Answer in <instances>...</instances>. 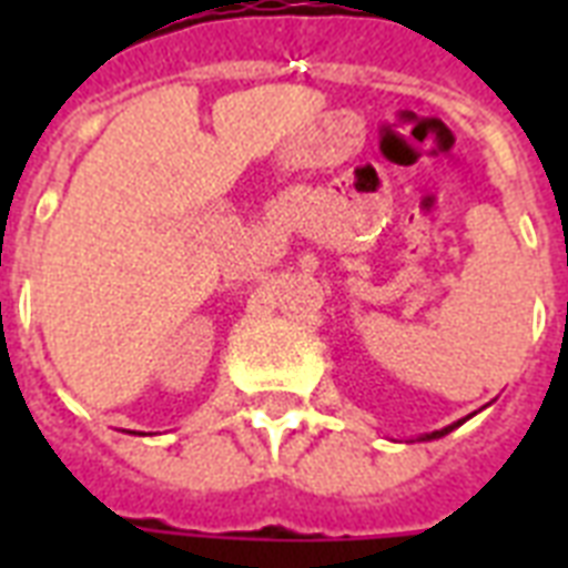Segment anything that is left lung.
Segmentation results:
<instances>
[{"instance_id":"left-lung-1","label":"left lung","mask_w":568,"mask_h":568,"mask_svg":"<svg viewBox=\"0 0 568 568\" xmlns=\"http://www.w3.org/2000/svg\"><path fill=\"white\" fill-rule=\"evenodd\" d=\"M459 424H463V422H457V424H448V427H442V430H433V433H427V436H424V439H439V436H445V433H450V430H454V427H459Z\"/></svg>"}]
</instances>
